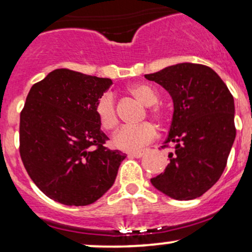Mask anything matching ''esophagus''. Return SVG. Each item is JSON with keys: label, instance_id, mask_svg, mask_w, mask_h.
I'll return each instance as SVG.
<instances>
[{"label": "esophagus", "instance_id": "obj_1", "mask_svg": "<svg viewBox=\"0 0 252 252\" xmlns=\"http://www.w3.org/2000/svg\"><path fill=\"white\" fill-rule=\"evenodd\" d=\"M142 155H143V152H131V153H129V156H132V158H142Z\"/></svg>", "mask_w": 252, "mask_h": 252}]
</instances>
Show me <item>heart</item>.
<instances>
[{"instance_id": "b5f03b06", "label": "heart", "mask_w": 252, "mask_h": 252, "mask_svg": "<svg viewBox=\"0 0 252 252\" xmlns=\"http://www.w3.org/2000/svg\"><path fill=\"white\" fill-rule=\"evenodd\" d=\"M129 94L140 100L143 105L150 106L158 102V96L153 88L147 84H134L129 86ZM94 114L98 118L100 126L105 130H112L116 128L118 117L115 106L114 94L106 92L97 99L94 105ZM152 114L161 120L162 114L158 108L152 109ZM156 131L153 124L144 122L137 126H126L121 128L112 137V144L115 148L126 150V152H135L142 148L143 146L152 142L155 138Z\"/></svg>"}]
</instances>
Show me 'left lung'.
Instances as JSON below:
<instances>
[{
  "mask_svg": "<svg viewBox=\"0 0 252 252\" xmlns=\"http://www.w3.org/2000/svg\"><path fill=\"white\" fill-rule=\"evenodd\" d=\"M173 99L172 124L163 147L174 146L169 163L153 186L176 200L201 196L219 180L236 138L235 102L209 66L182 63L144 76Z\"/></svg>",
  "mask_w": 252,
  "mask_h": 252,
  "instance_id": "obj_1",
  "label": "left lung"
}]
</instances>
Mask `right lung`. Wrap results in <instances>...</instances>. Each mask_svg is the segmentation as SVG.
<instances>
[{"label": "right lung", "mask_w": 252, "mask_h": 252, "mask_svg": "<svg viewBox=\"0 0 252 252\" xmlns=\"http://www.w3.org/2000/svg\"><path fill=\"white\" fill-rule=\"evenodd\" d=\"M111 85L109 78L58 68L30 90L20 115V155L34 184L54 201L86 206L114 185L126 155L104 147L109 137L94 114Z\"/></svg>", "instance_id": "add662e5"}]
</instances>
